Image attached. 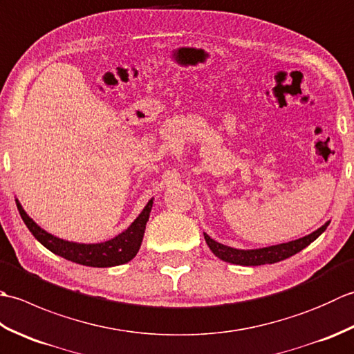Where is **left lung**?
<instances>
[{
  "instance_id": "left-lung-1",
  "label": "left lung",
  "mask_w": 354,
  "mask_h": 354,
  "mask_svg": "<svg viewBox=\"0 0 354 354\" xmlns=\"http://www.w3.org/2000/svg\"><path fill=\"white\" fill-rule=\"evenodd\" d=\"M327 227H328V222L306 237H301L298 240H292V242H288V243L261 248V250H251V251L234 250V248L217 243L213 239H209V236H207V234H204V237H205V242H207L209 250H212L216 257H219L221 260L232 263V265L259 266V265H268V263L270 265V263L281 261L284 259L290 257V255L304 250V248L309 246L313 240H317L322 234V232L326 231Z\"/></svg>"
}]
</instances>
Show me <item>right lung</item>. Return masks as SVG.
I'll return each instance as SVG.
<instances>
[{"label": "right lung", "mask_w": 354, "mask_h": 354, "mask_svg": "<svg viewBox=\"0 0 354 354\" xmlns=\"http://www.w3.org/2000/svg\"><path fill=\"white\" fill-rule=\"evenodd\" d=\"M17 207L22 221H24V223L27 225L30 232H32V234L51 252H55L66 260H71L84 266L109 268V266L123 265V263H127L137 255L142 242V236H145L146 223L149 221V213L150 209H152V201H149V204L145 207V209H142V213L133 221V223L129 228L122 232V234L108 240V242L95 243V245L73 243V242H66V240L51 236L47 231H44L41 227H37V225L30 219L18 201H17Z\"/></svg>", "instance_id": "obj_1"}]
</instances>
